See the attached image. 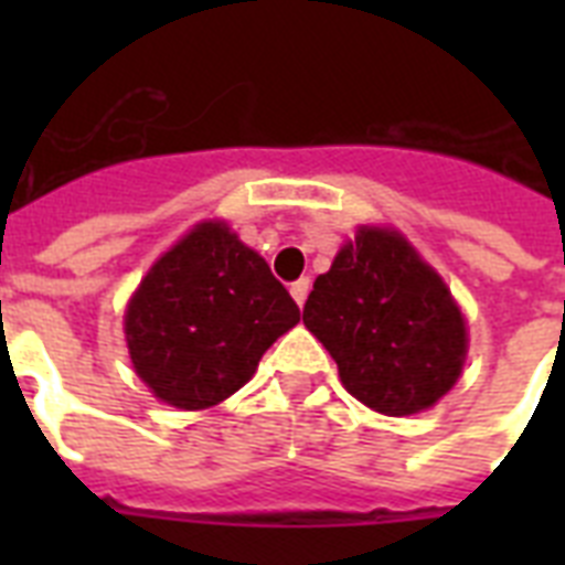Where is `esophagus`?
Instances as JSON below:
<instances>
[{
	"label": "esophagus",
	"mask_w": 565,
	"mask_h": 565,
	"mask_svg": "<svg viewBox=\"0 0 565 565\" xmlns=\"http://www.w3.org/2000/svg\"><path fill=\"white\" fill-rule=\"evenodd\" d=\"M290 292H292V299H296V305H299V308H305V299H308V292H310V278H299V281H292Z\"/></svg>",
	"instance_id": "34e87169"
}]
</instances>
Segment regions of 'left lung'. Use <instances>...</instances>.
Segmentation results:
<instances>
[{
	"label": "left lung",
	"instance_id": "obj_1",
	"mask_svg": "<svg viewBox=\"0 0 565 565\" xmlns=\"http://www.w3.org/2000/svg\"><path fill=\"white\" fill-rule=\"evenodd\" d=\"M305 326L345 390L386 416H411L455 386L466 326L446 284L393 231L363 228L305 301Z\"/></svg>",
	"mask_w": 565,
	"mask_h": 565
}]
</instances>
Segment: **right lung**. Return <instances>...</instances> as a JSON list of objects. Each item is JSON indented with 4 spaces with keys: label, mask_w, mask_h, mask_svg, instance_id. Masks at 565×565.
I'll list each match as a JSON object with an SVG mask.
<instances>
[{
    "label": "right lung",
    "mask_w": 565,
    "mask_h": 565,
    "mask_svg": "<svg viewBox=\"0 0 565 565\" xmlns=\"http://www.w3.org/2000/svg\"><path fill=\"white\" fill-rule=\"evenodd\" d=\"M299 319V305L264 257L222 222H202L128 301V352L161 402L202 411L237 393Z\"/></svg>",
    "instance_id": "1"
}]
</instances>
